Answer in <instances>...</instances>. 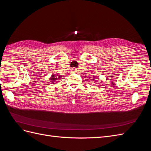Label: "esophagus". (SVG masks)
Listing matches in <instances>:
<instances>
[{"mask_svg": "<svg viewBox=\"0 0 151 151\" xmlns=\"http://www.w3.org/2000/svg\"><path fill=\"white\" fill-rule=\"evenodd\" d=\"M73 71H74V72H76V68H74V69H73Z\"/></svg>", "mask_w": 151, "mask_h": 151, "instance_id": "34e87169", "label": "esophagus"}]
</instances>
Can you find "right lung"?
<instances>
[{
    "mask_svg": "<svg viewBox=\"0 0 151 151\" xmlns=\"http://www.w3.org/2000/svg\"><path fill=\"white\" fill-rule=\"evenodd\" d=\"M60 76H59V77H57V76L52 75V77H51V78H50V80L52 81H51L52 83H53V82H54L55 81H56V80H57V79H60Z\"/></svg>",
    "mask_w": 151,
    "mask_h": 151,
    "instance_id": "obj_1",
    "label": "right lung"
}]
</instances>
